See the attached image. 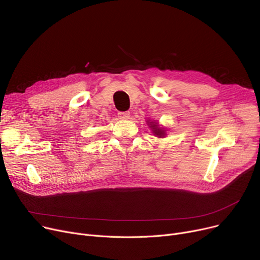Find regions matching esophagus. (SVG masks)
<instances>
[{"instance_id": "esophagus-1", "label": "esophagus", "mask_w": 260, "mask_h": 260, "mask_svg": "<svg viewBox=\"0 0 260 260\" xmlns=\"http://www.w3.org/2000/svg\"><path fill=\"white\" fill-rule=\"evenodd\" d=\"M117 115L119 119H128L130 117V112H128V111H126V112H118Z\"/></svg>"}]
</instances>
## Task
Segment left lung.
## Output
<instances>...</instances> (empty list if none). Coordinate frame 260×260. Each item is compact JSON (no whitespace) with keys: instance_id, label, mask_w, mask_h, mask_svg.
<instances>
[{"instance_id":"1","label":"left lung","mask_w":260,"mask_h":260,"mask_svg":"<svg viewBox=\"0 0 260 260\" xmlns=\"http://www.w3.org/2000/svg\"><path fill=\"white\" fill-rule=\"evenodd\" d=\"M149 123V127L152 130V133L157 138H164L166 135V130L164 128H160L156 121H147Z\"/></svg>"}]
</instances>
